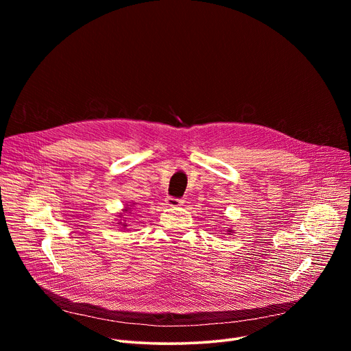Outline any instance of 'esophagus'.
Here are the masks:
<instances>
[{"instance_id": "esophagus-1", "label": "esophagus", "mask_w": 351, "mask_h": 351, "mask_svg": "<svg viewBox=\"0 0 351 351\" xmlns=\"http://www.w3.org/2000/svg\"><path fill=\"white\" fill-rule=\"evenodd\" d=\"M165 202H167V204L171 206V207H178V206H182V204L184 203L182 198H178V197H168V198L165 199Z\"/></svg>"}]
</instances>
